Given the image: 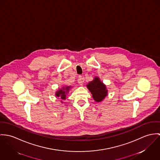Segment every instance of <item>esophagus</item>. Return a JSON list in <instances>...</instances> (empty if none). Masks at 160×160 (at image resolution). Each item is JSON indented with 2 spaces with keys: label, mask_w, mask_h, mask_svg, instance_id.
Wrapping results in <instances>:
<instances>
[{
  "label": "esophagus",
  "mask_w": 160,
  "mask_h": 160,
  "mask_svg": "<svg viewBox=\"0 0 160 160\" xmlns=\"http://www.w3.org/2000/svg\"><path fill=\"white\" fill-rule=\"evenodd\" d=\"M78 84H79V85H80V86H82L83 85V78L82 77V76H80L79 77H78Z\"/></svg>",
  "instance_id": "esophagus-1"
}]
</instances>
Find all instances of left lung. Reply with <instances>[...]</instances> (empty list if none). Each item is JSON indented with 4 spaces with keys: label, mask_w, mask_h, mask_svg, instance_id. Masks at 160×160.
I'll use <instances>...</instances> for the list:
<instances>
[{
    "label": "left lung",
    "mask_w": 160,
    "mask_h": 160,
    "mask_svg": "<svg viewBox=\"0 0 160 160\" xmlns=\"http://www.w3.org/2000/svg\"><path fill=\"white\" fill-rule=\"evenodd\" d=\"M87 87L91 92L93 99L97 102H102L108 95L106 85L98 77H95L93 80L89 82Z\"/></svg>",
    "instance_id": "8db88e82"
}]
</instances>
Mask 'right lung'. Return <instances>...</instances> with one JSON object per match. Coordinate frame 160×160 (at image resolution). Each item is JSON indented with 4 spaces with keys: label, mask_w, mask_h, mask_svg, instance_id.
Listing matches in <instances>:
<instances>
[{
    "label": "right lung",
    "mask_w": 160,
    "mask_h": 160,
    "mask_svg": "<svg viewBox=\"0 0 160 160\" xmlns=\"http://www.w3.org/2000/svg\"><path fill=\"white\" fill-rule=\"evenodd\" d=\"M71 86H65L62 87L61 88H59L55 92V96L58 98H60L61 102L63 103L64 100H65L67 98L68 94L69 93L71 88H72Z\"/></svg>",
    "instance_id": "obj_1"
}]
</instances>
